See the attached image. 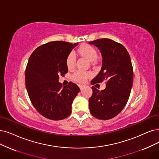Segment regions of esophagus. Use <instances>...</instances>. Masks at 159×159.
Wrapping results in <instances>:
<instances>
[{
    "mask_svg": "<svg viewBox=\"0 0 159 159\" xmlns=\"http://www.w3.org/2000/svg\"><path fill=\"white\" fill-rule=\"evenodd\" d=\"M86 86V85H79V87H80V90H83L84 89V88H85Z\"/></svg>",
    "mask_w": 159,
    "mask_h": 159,
    "instance_id": "esophagus-1",
    "label": "esophagus"
}]
</instances>
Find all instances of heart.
Returning a JSON list of instances; mask_svg holds the SVG:
<instances>
[{
    "instance_id": "b5f03b06",
    "label": "heart",
    "mask_w": 159,
    "mask_h": 159,
    "mask_svg": "<svg viewBox=\"0 0 159 159\" xmlns=\"http://www.w3.org/2000/svg\"><path fill=\"white\" fill-rule=\"evenodd\" d=\"M78 52L80 54L86 57L90 61L93 62L96 60L98 57V54L96 50L94 49L93 47L89 44H84L81 46L78 50ZM76 62V56L74 54V52H70L68 55L66 64L67 67L69 69H71L75 67ZM90 73L81 71V70H78L76 71L73 76V79L75 81L78 82V83H84L86 80V79L90 76Z\"/></svg>"
}]
</instances>
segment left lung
I'll list each match as a JSON object with an SVG mask.
<instances>
[{
    "label": "left lung",
    "mask_w": 159,
    "mask_h": 159,
    "mask_svg": "<svg viewBox=\"0 0 159 159\" xmlns=\"http://www.w3.org/2000/svg\"><path fill=\"white\" fill-rule=\"evenodd\" d=\"M89 43L96 46L102 57L100 71L91 83H106L102 91L92 87L90 111L98 119L108 120L121 112L130 96L134 78L130 57L124 46L113 40L100 39Z\"/></svg>",
    "instance_id": "left-lung-1"
}]
</instances>
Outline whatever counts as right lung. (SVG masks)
I'll return each mask as SVG.
<instances>
[{
	"instance_id": "add662e5",
	"label": "right lung",
	"mask_w": 159,
	"mask_h": 159,
	"mask_svg": "<svg viewBox=\"0 0 159 159\" xmlns=\"http://www.w3.org/2000/svg\"><path fill=\"white\" fill-rule=\"evenodd\" d=\"M78 44L53 41L38 47L29 57L25 70L28 95L34 107L47 119L62 120L71 113L80 89L71 82L62 87L59 76L68 72L67 57Z\"/></svg>"
}]
</instances>
